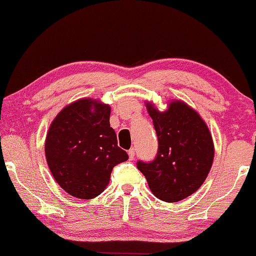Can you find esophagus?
Instances as JSON below:
<instances>
[{"instance_id": "34e87169", "label": "esophagus", "mask_w": 256, "mask_h": 256, "mask_svg": "<svg viewBox=\"0 0 256 256\" xmlns=\"http://www.w3.org/2000/svg\"><path fill=\"white\" fill-rule=\"evenodd\" d=\"M128 158H130V160L134 158V148H131V149L128 150Z\"/></svg>"}]
</instances>
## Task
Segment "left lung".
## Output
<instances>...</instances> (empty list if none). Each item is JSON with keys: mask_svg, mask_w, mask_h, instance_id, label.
Masks as SVG:
<instances>
[{"mask_svg": "<svg viewBox=\"0 0 256 256\" xmlns=\"http://www.w3.org/2000/svg\"><path fill=\"white\" fill-rule=\"evenodd\" d=\"M158 149L150 162L138 161L137 168L158 199L180 202L204 184L212 162L214 143L208 126L194 110L181 101L160 112L148 104Z\"/></svg>", "mask_w": 256, "mask_h": 256, "instance_id": "left-lung-1", "label": "left lung"}]
</instances>
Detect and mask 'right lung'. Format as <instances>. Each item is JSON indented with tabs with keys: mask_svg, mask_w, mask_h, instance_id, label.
<instances>
[{
	"mask_svg": "<svg viewBox=\"0 0 256 256\" xmlns=\"http://www.w3.org/2000/svg\"><path fill=\"white\" fill-rule=\"evenodd\" d=\"M110 114L108 104L82 98L62 110L48 132V168L62 188L75 198L92 199L102 193L114 166L128 158L118 146Z\"/></svg>",
	"mask_w": 256,
	"mask_h": 256,
	"instance_id": "obj_1",
	"label": "right lung"
}]
</instances>
